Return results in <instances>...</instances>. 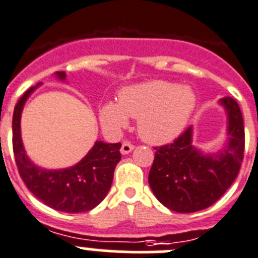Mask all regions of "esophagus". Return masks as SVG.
<instances>
[{
    "mask_svg": "<svg viewBox=\"0 0 258 258\" xmlns=\"http://www.w3.org/2000/svg\"><path fill=\"white\" fill-rule=\"evenodd\" d=\"M135 146L132 145L131 143H128V141H124L123 144H122V146H120V153L122 154H128V153H131L132 150H134Z\"/></svg>",
    "mask_w": 258,
    "mask_h": 258,
    "instance_id": "34e87169",
    "label": "esophagus"
}]
</instances>
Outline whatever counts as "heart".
Returning a JSON list of instances; mask_svg holds the SVG:
<instances>
[{
  "mask_svg": "<svg viewBox=\"0 0 258 258\" xmlns=\"http://www.w3.org/2000/svg\"><path fill=\"white\" fill-rule=\"evenodd\" d=\"M196 104V94L187 86L150 81L124 89L119 95V103L110 101L103 106L100 119L112 132L124 128L128 117L138 119L139 135L144 140L163 144L184 130Z\"/></svg>",
  "mask_w": 258,
  "mask_h": 258,
  "instance_id": "1",
  "label": "heart"
}]
</instances>
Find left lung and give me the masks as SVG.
Segmentation results:
<instances>
[{
  "instance_id": "8db88e82",
  "label": "left lung",
  "mask_w": 258,
  "mask_h": 258,
  "mask_svg": "<svg viewBox=\"0 0 258 258\" xmlns=\"http://www.w3.org/2000/svg\"><path fill=\"white\" fill-rule=\"evenodd\" d=\"M220 103L227 113L229 140L219 154H203L194 148L191 127L173 143L154 148L148 180L154 196L168 210L190 213L210 207L238 176L244 154L242 112L233 97H222Z\"/></svg>"
}]
</instances>
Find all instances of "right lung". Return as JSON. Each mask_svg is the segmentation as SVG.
<instances>
[{
	"instance_id": "right-lung-1",
	"label": "right lung",
	"mask_w": 258,
	"mask_h": 258,
	"mask_svg": "<svg viewBox=\"0 0 258 258\" xmlns=\"http://www.w3.org/2000/svg\"><path fill=\"white\" fill-rule=\"evenodd\" d=\"M56 76L66 80V72H56ZM37 86L27 90L14 109L13 150L20 177L33 196L48 207L68 213L87 212L105 198L112 186L115 166L120 161V143L96 141L82 161L69 168L50 171L37 167L25 154L20 136L23 106Z\"/></svg>"
}]
</instances>
